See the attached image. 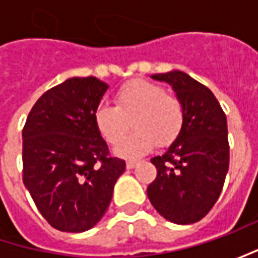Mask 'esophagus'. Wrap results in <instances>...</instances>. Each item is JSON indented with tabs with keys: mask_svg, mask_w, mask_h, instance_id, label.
Masks as SVG:
<instances>
[{
	"mask_svg": "<svg viewBox=\"0 0 258 258\" xmlns=\"http://www.w3.org/2000/svg\"><path fill=\"white\" fill-rule=\"evenodd\" d=\"M136 165H138V161H135V159H129V161L126 162V168H127V169H134Z\"/></svg>",
	"mask_w": 258,
	"mask_h": 258,
	"instance_id": "esophagus-1",
	"label": "esophagus"
}]
</instances>
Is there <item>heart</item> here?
<instances>
[{
    "label": "heart",
    "instance_id": "heart-1",
    "mask_svg": "<svg viewBox=\"0 0 258 258\" xmlns=\"http://www.w3.org/2000/svg\"><path fill=\"white\" fill-rule=\"evenodd\" d=\"M131 118L135 132L116 148L123 158L146 154L154 144L159 148L172 144L182 131L185 110L182 102L162 86L136 79L116 92L114 107L99 104L93 114L96 129L109 145L123 140Z\"/></svg>",
    "mask_w": 258,
    "mask_h": 258
}]
</instances>
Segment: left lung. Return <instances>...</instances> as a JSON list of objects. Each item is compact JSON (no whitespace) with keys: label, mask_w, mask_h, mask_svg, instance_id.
I'll return each mask as SVG.
<instances>
[{"label":"left lung","mask_w":258,"mask_h":258,"mask_svg":"<svg viewBox=\"0 0 258 258\" xmlns=\"http://www.w3.org/2000/svg\"><path fill=\"white\" fill-rule=\"evenodd\" d=\"M152 79L172 86L185 120L168 151L151 159L158 173L148 186V198L168 221L197 223L217 203L228 172L227 117L213 92L186 73L175 70Z\"/></svg>","instance_id":"8db88e82"}]
</instances>
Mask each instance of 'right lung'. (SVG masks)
<instances>
[{
  "instance_id": "1",
  "label": "right lung",
  "mask_w": 258,
  "mask_h": 258,
  "mask_svg": "<svg viewBox=\"0 0 258 258\" xmlns=\"http://www.w3.org/2000/svg\"><path fill=\"white\" fill-rule=\"evenodd\" d=\"M107 85L72 77L47 90L23 129V182L55 230L83 233L102 220L123 159L114 158L96 129L94 109Z\"/></svg>"
}]
</instances>
